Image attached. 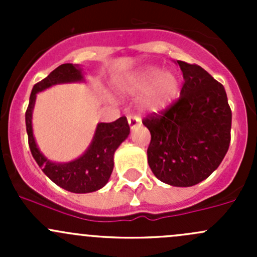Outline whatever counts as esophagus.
<instances>
[{
  "instance_id": "esophagus-1",
  "label": "esophagus",
  "mask_w": 257,
  "mask_h": 257,
  "mask_svg": "<svg viewBox=\"0 0 257 257\" xmlns=\"http://www.w3.org/2000/svg\"><path fill=\"white\" fill-rule=\"evenodd\" d=\"M128 124L129 126H131V129H134L137 128V126L141 125L142 120L141 118H138V116L136 115H128Z\"/></svg>"
}]
</instances>
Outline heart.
Masks as SVG:
<instances>
[{"label":"heart","instance_id":"1","mask_svg":"<svg viewBox=\"0 0 257 257\" xmlns=\"http://www.w3.org/2000/svg\"><path fill=\"white\" fill-rule=\"evenodd\" d=\"M124 94H139L138 105L143 112H160L169 107L180 92V78L173 69L147 66L125 74L118 83Z\"/></svg>","mask_w":257,"mask_h":257}]
</instances>
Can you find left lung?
<instances>
[{"label": "left lung", "mask_w": 257, "mask_h": 257, "mask_svg": "<svg viewBox=\"0 0 257 257\" xmlns=\"http://www.w3.org/2000/svg\"><path fill=\"white\" fill-rule=\"evenodd\" d=\"M184 77L180 98L144 119L152 141L148 164L160 181L193 186L217 169L230 145L231 109L221 83L196 64L177 61Z\"/></svg>", "instance_id": "8db88e82"}]
</instances>
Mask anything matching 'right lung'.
Returning a JSON list of instances; mask_svg holds the SVG:
<instances>
[{
	"instance_id": "right-lung-1",
	"label": "right lung",
	"mask_w": 257,
	"mask_h": 257,
	"mask_svg": "<svg viewBox=\"0 0 257 257\" xmlns=\"http://www.w3.org/2000/svg\"><path fill=\"white\" fill-rule=\"evenodd\" d=\"M79 82H84L82 68L76 64L64 63L33 85L26 112V129L32 157L42 168V172L64 190L85 194L99 190L109 180L114 167V153L131 133L125 116H120L112 123H98L87 150L79 158L68 163H56L47 159L37 147L32 128V114L37 93L52 85Z\"/></svg>"
}]
</instances>
